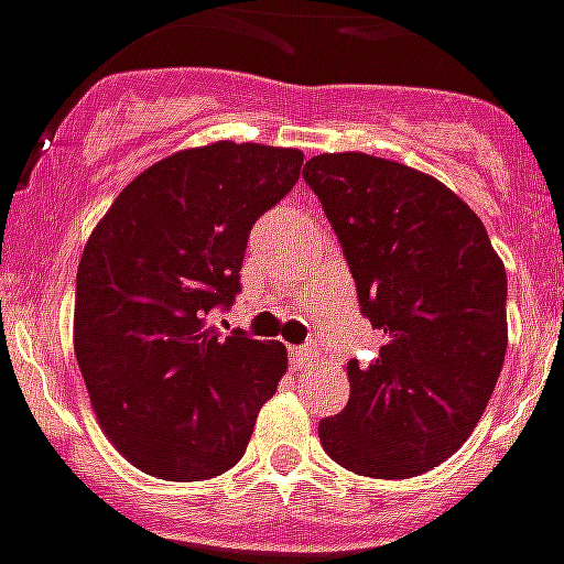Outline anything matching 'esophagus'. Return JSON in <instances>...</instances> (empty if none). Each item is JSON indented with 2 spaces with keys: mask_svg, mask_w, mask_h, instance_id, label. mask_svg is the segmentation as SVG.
I'll use <instances>...</instances> for the list:
<instances>
[{
  "mask_svg": "<svg viewBox=\"0 0 564 564\" xmlns=\"http://www.w3.org/2000/svg\"><path fill=\"white\" fill-rule=\"evenodd\" d=\"M291 359L296 368H307V365L314 362V356H311V350L307 348H291Z\"/></svg>",
  "mask_w": 564,
  "mask_h": 564,
  "instance_id": "esophagus-1",
  "label": "esophagus"
}]
</instances>
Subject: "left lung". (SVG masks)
Returning <instances> with one entry per match:
<instances>
[{"instance_id":"1","label":"left lung","mask_w":564,"mask_h":564,"mask_svg":"<svg viewBox=\"0 0 564 564\" xmlns=\"http://www.w3.org/2000/svg\"><path fill=\"white\" fill-rule=\"evenodd\" d=\"M305 182L339 236L382 348L348 362L345 411L319 422L341 468L411 479L482 420L508 350V279L482 219L436 176L370 153H319Z\"/></svg>"}]
</instances>
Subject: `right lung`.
<instances>
[{"instance_id": "1", "label": "right lung", "mask_w": 564, "mask_h": 564, "mask_svg": "<svg viewBox=\"0 0 564 564\" xmlns=\"http://www.w3.org/2000/svg\"><path fill=\"white\" fill-rule=\"evenodd\" d=\"M302 151L210 142L159 159L96 223L76 271L74 350L90 408L133 468L202 482L242 459L288 370L282 341L219 336L248 234Z\"/></svg>"}]
</instances>
